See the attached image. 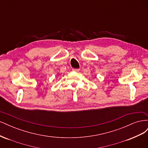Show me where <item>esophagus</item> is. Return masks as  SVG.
<instances>
[{
    "instance_id": "esophagus-1",
    "label": "esophagus",
    "mask_w": 148,
    "mask_h": 148,
    "mask_svg": "<svg viewBox=\"0 0 148 148\" xmlns=\"http://www.w3.org/2000/svg\"><path fill=\"white\" fill-rule=\"evenodd\" d=\"M72 70L73 71H76V72H79V69H73Z\"/></svg>"
}]
</instances>
